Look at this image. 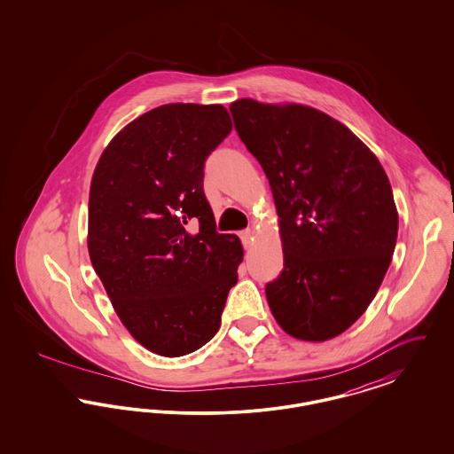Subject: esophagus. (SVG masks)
Instances as JSON below:
<instances>
[{"label":"esophagus","instance_id":"34e87169","mask_svg":"<svg viewBox=\"0 0 454 454\" xmlns=\"http://www.w3.org/2000/svg\"><path fill=\"white\" fill-rule=\"evenodd\" d=\"M239 238H241L243 247H245V248H250L252 243H254V230H250V228L243 230V231L239 233Z\"/></svg>","mask_w":454,"mask_h":454}]
</instances>
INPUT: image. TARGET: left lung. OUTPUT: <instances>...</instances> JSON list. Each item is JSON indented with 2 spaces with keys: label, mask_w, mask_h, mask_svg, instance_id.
Returning a JSON list of instances; mask_svg holds the SVG:
<instances>
[{
  "label": "left lung",
  "mask_w": 454,
  "mask_h": 454,
  "mask_svg": "<svg viewBox=\"0 0 454 454\" xmlns=\"http://www.w3.org/2000/svg\"><path fill=\"white\" fill-rule=\"evenodd\" d=\"M230 112L279 215L284 269L265 286L270 311L296 339H333L366 311L388 270L398 235L388 176L317 108L241 98Z\"/></svg>",
  "instance_id": "obj_1"
}]
</instances>
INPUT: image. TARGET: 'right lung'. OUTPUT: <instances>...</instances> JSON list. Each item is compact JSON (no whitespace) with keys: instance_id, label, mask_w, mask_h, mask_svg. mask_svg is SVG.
<instances>
[{"instance_id":"right-lung-1","label":"right lung","mask_w":454,"mask_h":454,"mask_svg":"<svg viewBox=\"0 0 454 454\" xmlns=\"http://www.w3.org/2000/svg\"><path fill=\"white\" fill-rule=\"evenodd\" d=\"M223 106L168 104L102 153L88 202V252L121 322L154 354L180 357L219 330L243 259L217 233L204 165L231 132Z\"/></svg>"}]
</instances>
